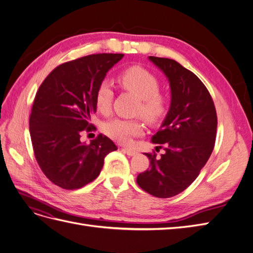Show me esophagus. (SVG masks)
Instances as JSON below:
<instances>
[{
  "instance_id": "34e87169",
  "label": "esophagus",
  "mask_w": 253,
  "mask_h": 253,
  "mask_svg": "<svg viewBox=\"0 0 253 253\" xmlns=\"http://www.w3.org/2000/svg\"><path fill=\"white\" fill-rule=\"evenodd\" d=\"M124 152L126 153V154H127L128 156H135V155L138 154V152H137L134 149H131V148H125Z\"/></svg>"
}]
</instances>
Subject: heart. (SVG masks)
I'll return each mask as SVG.
<instances>
[{"mask_svg":"<svg viewBox=\"0 0 253 253\" xmlns=\"http://www.w3.org/2000/svg\"><path fill=\"white\" fill-rule=\"evenodd\" d=\"M118 81L122 87L132 91L140 99L138 113L148 122L155 124L164 117L168 103L166 97L159 93L160 84L155 75L140 66H132L119 75ZM113 96L111 81L102 80L99 83L95 95L97 110L102 114H108L111 110ZM103 129L115 141L126 144L142 133V125L137 119L114 118L105 122Z\"/></svg>","mask_w":253,"mask_h":253,"instance_id":"b5f03b06","label":"heart"}]
</instances>
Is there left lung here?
<instances>
[{
    "label": "left lung",
    "instance_id": "left-lung-1",
    "mask_svg": "<svg viewBox=\"0 0 253 253\" xmlns=\"http://www.w3.org/2000/svg\"><path fill=\"white\" fill-rule=\"evenodd\" d=\"M167 77L171 103L152 142L165 144V154L145 153L149 169L137 176V183L153 196L168 198L192 183L208 162L216 137L217 117L208 89L195 74L168 58L149 57Z\"/></svg>",
    "mask_w": 253,
    "mask_h": 253
}]
</instances>
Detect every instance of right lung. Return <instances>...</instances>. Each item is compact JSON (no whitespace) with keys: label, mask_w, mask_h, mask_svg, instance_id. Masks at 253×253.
<instances>
[{"label":"right lung","mask_w":253,"mask_h":253,"mask_svg":"<svg viewBox=\"0 0 253 253\" xmlns=\"http://www.w3.org/2000/svg\"><path fill=\"white\" fill-rule=\"evenodd\" d=\"M124 53H97L59 65L37 91L29 118L35 156L45 176L55 185L80 189L100 174L104 158L117 150L106 136L89 144L82 131H91L97 111L96 90Z\"/></svg>","instance_id":"1"}]
</instances>
